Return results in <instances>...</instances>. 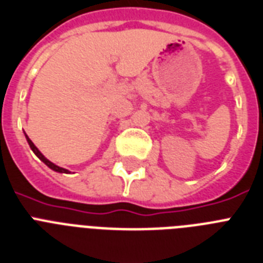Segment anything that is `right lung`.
<instances>
[{"label": "right lung", "mask_w": 263, "mask_h": 263, "mask_svg": "<svg viewBox=\"0 0 263 263\" xmlns=\"http://www.w3.org/2000/svg\"><path fill=\"white\" fill-rule=\"evenodd\" d=\"M25 138H26V140H28V144L30 145V148H32V151L34 152V154H36L37 158H39L40 160H41V162L45 163V164L48 165V167H49V168H52L53 171H56V173H64V174H68V173H69V171H68V170L63 168V167H59V165H56V164H54V163L50 162V160H48V159H46L45 156H44L43 154H41V152L39 151V148H37L36 145L33 144V142H32V140H30L29 138H28V135H26V134H25Z\"/></svg>", "instance_id": "1"}]
</instances>
